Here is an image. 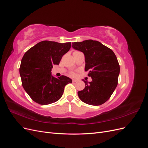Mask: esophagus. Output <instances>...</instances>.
<instances>
[{"instance_id": "1", "label": "esophagus", "mask_w": 148, "mask_h": 148, "mask_svg": "<svg viewBox=\"0 0 148 148\" xmlns=\"http://www.w3.org/2000/svg\"><path fill=\"white\" fill-rule=\"evenodd\" d=\"M72 82H73V83H76V82H78V80L76 79H72Z\"/></svg>"}]
</instances>
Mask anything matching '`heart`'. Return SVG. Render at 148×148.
Listing matches in <instances>:
<instances>
[{
	"label": "heart",
	"mask_w": 148,
	"mask_h": 148,
	"mask_svg": "<svg viewBox=\"0 0 148 148\" xmlns=\"http://www.w3.org/2000/svg\"><path fill=\"white\" fill-rule=\"evenodd\" d=\"M79 53H82V52H79V51H75V52H73V56L77 55V54H79ZM70 75L71 76H74V75H75V73H74V72H70Z\"/></svg>",
	"instance_id": "obj_1"
}]
</instances>
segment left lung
<instances>
[{"label": "left lung", "instance_id": "left-lung-1", "mask_svg": "<svg viewBox=\"0 0 148 148\" xmlns=\"http://www.w3.org/2000/svg\"><path fill=\"white\" fill-rule=\"evenodd\" d=\"M72 47L83 52L85 71L92 81H83L85 88L78 92L83 102L92 106L105 103L112 95L118 84L120 65L117 57L110 49L91 39L72 42Z\"/></svg>", "mask_w": 148, "mask_h": 148}]
</instances>
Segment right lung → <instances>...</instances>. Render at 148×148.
Listing matches in <instances>:
<instances>
[{
  "label": "right lung",
  "instance_id": "right-lung-1",
  "mask_svg": "<svg viewBox=\"0 0 148 148\" xmlns=\"http://www.w3.org/2000/svg\"><path fill=\"white\" fill-rule=\"evenodd\" d=\"M71 47V42H39L26 51L21 59L20 75L22 86L33 101L41 105L59 100L71 79L51 74L53 65H59L62 56Z\"/></svg>",
  "mask_w": 148,
  "mask_h": 148
}]
</instances>
